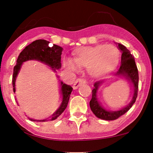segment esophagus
I'll return each instance as SVG.
<instances>
[{"instance_id":"obj_1","label":"esophagus","mask_w":153,"mask_h":153,"mask_svg":"<svg viewBox=\"0 0 153 153\" xmlns=\"http://www.w3.org/2000/svg\"><path fill=\"white\" fill-rule=\"evenodd\" d=\"M86 83V80H85V79H83V78H81V79H76V81H75L74 85H73V87H74V89H76L79 86H80L82 84H84V83Z\"/></svg>"}]
</instances>
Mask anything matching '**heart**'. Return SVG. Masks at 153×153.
Wrapping results in <instances>:
<instances>
[{
	"instance_id": "b5f03b06",
	"label": "heart",
	"mask_w": 153,
	"mask_h": 153,
	"mask_svg": "<svg viewBox=\"0 0 153 153\" xmlns=\"http://www.w3.org/2000/svg\"><path fill=\"white\" fill-rule=\"evenodd\" d=\"M119 53L113 45H97L82 47L74 52V60L67 58L64 65L68 70L76 72L79 67L88 68L89 74L100 77L109 73L117 65Z\"/></svg>"
}]
</instances>
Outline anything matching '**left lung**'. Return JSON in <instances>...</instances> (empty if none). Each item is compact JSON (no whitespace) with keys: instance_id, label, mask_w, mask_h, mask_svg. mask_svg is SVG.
<instances>
[{"instance_id":"1","label":"left lung","mask_w":153,"mask_h":153,"mask_svg":"<svg viewBox=\"0 0 153 153\" xmlns=\"http://www.w3.org/2000/svg\"><path fill=\"white\" fill-rule=\"evenodd\" d=\"M118 48L121 51V64L117 74H121L131 81L134 85V95L130 103L126 107L118 111H108L100 105L97 97V91L98 87L102 83V81H97L94 83V88L92 91V98L90 101V106L91 111L97 118L105 120H114L118 119L125 113L128 111L136 101L138 95L139 88V72L136 65L135 60L131 52L124 45L118 43Z\"/></svg>"}]
</instances>
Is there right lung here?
<instances>
[{"mask_svg": "<svg viewBox=\"0 0 153 153\" xmlns=\"http://www.w3.org/2000/svg\"><path fill=\"white\" fill-rule=\"evenodd\" d=\"M62 48L53 45H49V42L45 39H37L26 47L21 52L16 60V65L14 67L13 76H12V86L13 91L15 93V80L23 62L28 60H37L51 67L53 70L61 68V54ZM72 88L70 85L61 82V91L62 94V102L59 108L52 115L50 120H56L65 109L68 106ZM31 120L35 121L33 119ZM46 120H37L39 122H45Z\"/></svg>", "mask_w": 153, "mask_h": 153, "instance_id": "right-lung-1", "label": "right lung"}]
</instances>
